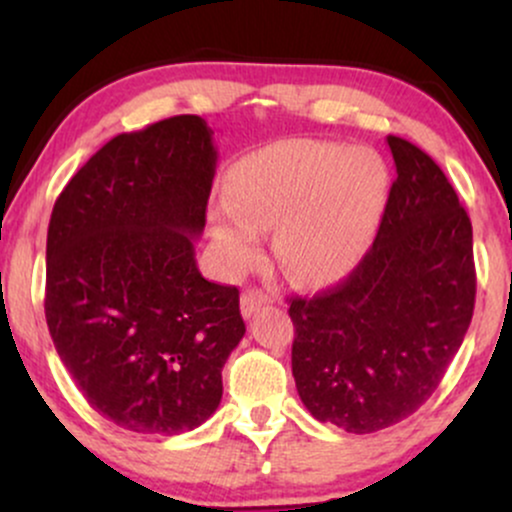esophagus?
Segmentation results:
<instances>
[{
  "label": "esophagus",
  "mask_w": 512,
  "mask_h": 512,
  "mask_svg": "<svg viewBox=\"0 0 512 512\" xmlns=\"http://www.w3.org/2000/svg\"><path fill=\"white\" fill-rule=\"evenodd\" d=\"M264 303H269L267 293L260 291V289H248L243 293V296H240V313H243L245 317L255 315Z\"/></svg>",
  "instance_id": "1"
}]
</instances>
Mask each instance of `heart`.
Returning a JSON list of instances; mask_svg holds the SVG:
<instances>
[{"instance_id": "1", "label": "heart", "mask_w": 512, "mask_h": 512, "mask_svg": "<svg viewBox=\"0 0 512 512\" xmlns=\"http://www.w3.org/2000/svg\"><path fill=\"white\" fill-rule=\"evenodd\" d=\"M226 197L209 209V228L231 272L260 257L262 231L301 284H327L354 269L387 202V168L375 151L286 139L252 151L228 170Z\"/></svg>"}]
</instances>
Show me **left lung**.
I'll list each match as a JSON object with an SVG mask.
<instances>
[{"label":"left lung","mask_w":512,"mask_h":512,"mask_svg":"<svg viewBox=\"0 0 512 512\" xmlns=\"http://www.w3.org/2000/svg\"><path fill=\"white\" fill-rule=\"evenodd\" d=\"M397 178L363 260L342 284L291 298V368L305 409L375 433L436 392L474 313L472 221L426 151L387 137Z\"/></svg>","instance_id":"obj_1"}]
</instances>
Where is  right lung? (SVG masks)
<instances>
[{"label":"right lung","mask_w":512,"mask_h":512,"mask_svg":"<svg viewBox=\"0 0 512 512\" xmlns=\"http://www.w3.org/2000/svg\"><path fill=\"white\" fill-rule=\"evenodd\" d=\"M211 134L197 115L117 134L50 216L45 320L57 354L98 414L144 436L214 414L245 334L236 286L207 281L195 260L219 158Z\"/></svg>","instance_id":"obj_1"}]
</instances>
